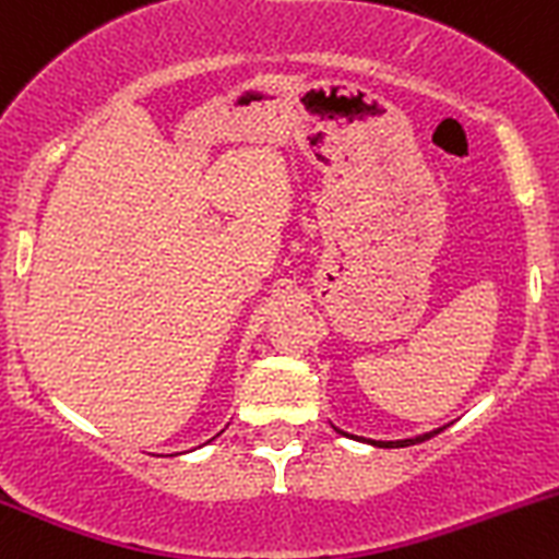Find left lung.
Listing matches in <instances>:
<instances>
[{"mask_svg":"<svg viewBox=\"0 0 559 559\" xmlns=\"http://www.w3.org/2000/svg\"><path fill=\"white\" fill-rule=\"evenodd\" d=\"M335 431H338V435H344V437H352V435H346V431H341L338 426H333ZM442 429H448V426H440V429H435V431H426V435H417V437H406V440H366V437H352V440H360V442H368V445H373V448H406V445H415V442H424V440H429V437H435V435H440Z\"/></svg>","mask_w":559,"mask_h":559,"instance_id":"8db88e82","label":"left lung"}]
</instances>
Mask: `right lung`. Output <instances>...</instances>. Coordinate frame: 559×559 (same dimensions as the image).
<instances>
[{
  "mask_svg": "<svg viewBox=\"0 0 559 559\" xmlns=\"http://www.w3.org/2000/svg\"><path fill=\"white\" fill-rule=\"evenodd\" d=\"M215 437H218V435H215ZM215 437H213V440H215ZM213 440H210V442H213Z\"/></svg>",
  "mask_w": 559,
  "mask_h": 559,
  "instance_id": "add662e5",
  "label": "right lung"
}]
</instances>
